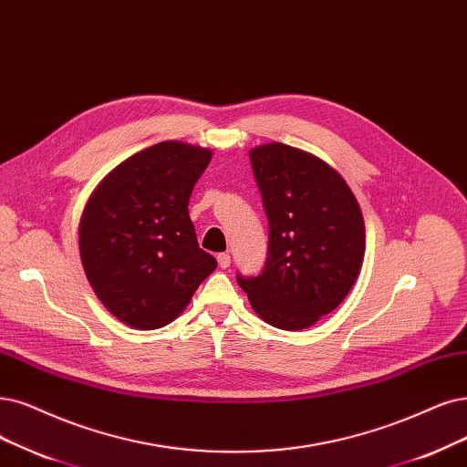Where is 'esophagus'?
<instances>
[{"instance_id": "esophagus-1", "label": "esophagus", "mask_w": 467, "mask_h": 467, "mask_svg": "<svg viewBox=\"0 0 467 467\" xmlns=\"http://www.w3.org/2000/svg\"><path fill=\"white\" fill-rule=\"evenodd\" d=\"M217 264H219L221 269L231 267V255H229V254H219V255H217Z\"/></svg>"}]
</instances>
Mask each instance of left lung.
I'll list each match as a JSON object with an SVG mask.
<instances>
[{
  "label": "left lung",
  "instance_id": "left-lung-1",
  "mask_svg": "<svg viewBox=\"0 0 467 467\" xmlns=\"http://www.w3.org/2000/svg\"><path fill=\"white\" fill-rule=\"evenodd\" d=\"M269 219V255L257 277L236 281L254 312L302 331L347 298L366 254L359 203L340 172L317 155L271 142L250 150Z\"/></svg>",
  "mask_w": 467,
  "mask_h": 467
}]
</instances>
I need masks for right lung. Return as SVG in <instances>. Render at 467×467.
Listing matches in <instances>:
<instances>
[{
    "mask_svg": "<svg viewBox=\"0 0 467 467\" xmlns=\"http://www.w3.org/2000/svg\"><path fill=\"white\" fill-rule=\"evenodd\" d=\"M212 150L165 140L94 188L78 223L80 262L99 302L132 329L175 321L217 260L198 246L188 200Z\"/></svg>",
    "mask_w": 467,
    "mask_h": 467,
    "instance_id": "1",
    "label": "right lung"
}]
</instances>
